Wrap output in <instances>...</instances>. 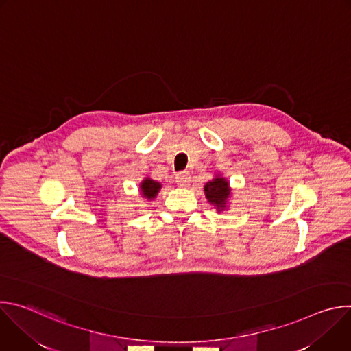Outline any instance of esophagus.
Masks as SVG:
<instances>
[{"label": "esophagus", "instance_id": "34e87169", "mask_svg": "<svg viewBox=\"0 0 351 351\" xmlns=\"http://www.w3.org/2000/svg\"><path fill=\"white\" fill-rule=\"evenodd\" d=\"M189 182H190V175H189V172H179V173L176 175V183H178V186L186 187V186H189Z\"/></svg>", "mask_w": 351, "mask_h": 351}]
</instances>
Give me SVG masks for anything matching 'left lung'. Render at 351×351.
Here are the masks:
<instances>
[{"label": "left lung", "instance_id": "1", "mask_svg": "<svg viewBox=\"0 0 351 351\" xmlns=\"http://www.w3.org/2000/svg\"><path fill=\"white\" fill-rule=\"evenodd\" d=\"M204 193L208 203L213 204L214 208H217V211L221 213L226 208L228 199L230 195V187H229V182L225 178H222L221 175H217L213 180H210L204 186Z\"/></svg>", "mask_w": 351, "mask_h": 351}]
</instances>
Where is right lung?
<instances>
[{"label":"right lung","mask_w":351,"mask_h":351,"mask_svg":"<svg viewBox=\"0 0 351 351\" xmlns=\"http://www.w3.org/2000/svg\"><path fill=\"white\" fill-rule=\"evenodd\" d=\"M160 189H161V183L153 180L152 178H144V180L140 183V191L143 197L149 199V202L157 197Z\"/></svg>","instance_id":"add662e5"}]
</instances>
